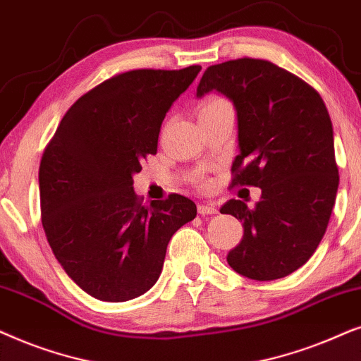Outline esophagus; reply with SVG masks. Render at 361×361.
I'll list each match as a JSON object with an SVG mask.
<instances>
[{
  "instance_id": "esophagus-1",
  "label": "esophagus",
  "mask_w": 361,
  "mask_h": 361,
  "mask_svg": "<svg viewBox=\"0 0 361 361\" xmlns=\"http://www.w3.org/2000/svg\"><path fill=\"white\" fill-rule=\"evenodd\" d=\"M198 213L201 216H206V214H216L218 213V209H216V206L213 203H200L198 204Z\"/></svg>"
}]
</instances>
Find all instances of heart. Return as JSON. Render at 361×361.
Segmentation results:
<instances>
[{"label":"heart","mask_w":361,"mask_h":361,"mask_svg":"<svg viewBox=\"0 0 361 361\" xmlns=\"http://www.w3.org/2000/svg\"><path fill=\"white\" fill-rule=\"evenodd\" d=\"M221 109H231V105L228 104V100L221 99V97H211L206 100L201 107L200 114H206V112H213V110H221Z\"/></svg>","instance_id":"1"}]
</instances>
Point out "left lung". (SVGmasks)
Instances as JSON below:
<instances>
[{
    "instance_id": "1",
    "label": "left lung",
    "mask_w": 361,
    "mask_h": 361,
    "mask_svg": "<svg viewBox=\"0 0 361 361\" xmlns=\"http://www.w3.org/2000/svg\"><path fill=\"white\" fill-rule=\"evenodd\" d=\"M213 90L236 109L239 155L231 168L233 186L262 190L254 208L241 200L221 208L244 228L228 264L252 281L286 277L319 247L337 198L329 110L309 84L262 59L243 57L208 67L196 97Z\"/></svg>"
}]
</instances>
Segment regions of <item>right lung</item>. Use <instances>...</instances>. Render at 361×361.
<instances>
[{"instance_id": "obj_1", "label": "right lung", "mask_w": 361, "mask_h": 361, "mask_svg": "<svg viewBox=\"0 0 361 361\" xmlns=\"http://www.w3.org/2000/svg\"><path fill=\"white\" fill-rule=\"evenodd\" d=\"M200 71L115 75L67 110L46 147L39 196L47 243L95 299L125 302L150 290L171 236L196 218V204L181 195L143 206L133 175L157 153L163 118Z\"/></svg>"}]
</instances>
